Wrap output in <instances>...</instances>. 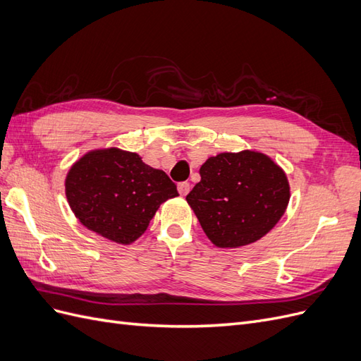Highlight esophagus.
<instances>
[{
  "label": "esophagus",
  "instance_id": "34e87169",
  "mask_svg": "<svg viewBox=\"0 0 361 361\" xmlns=\"http://www.w3.org/2000/svg\"><path fill=\"white\" fill-rule=\"evenodd\" d=\"M178 191L180 195H187L190 192V183L188 182H180L178 185Z\"/></svg>",
  "mask_w": 361,
  "mask_h": 361
}]
</instances>
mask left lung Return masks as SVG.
Instances as JSON below:
<instances>
[{"label": "left lung", "instance_id": "obj_1", "mask_svg": "<svg viewBox=\"0 0 361 361\" xmlns=\"http://www.w3.org/2000/svg\"><path fill=\"white\" fill-rule=\"evenodd\" d=\"M187 202L206 236L220 248L248 245L265 236L289 203L286 174L264 154H220L200 167Z\"/></svg>", "mask_w": 361, "mask_h": 361}]
</instances>
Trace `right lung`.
Instances as JSON below:
<instances>
[{
	"label": "right lung",
	"mask_w": 361,
	"mask_h": 361,
	"mask_svg": "<svg viewBox=\"0 0 361 361\" xmlns=\"http://www.w3.org/2000/svg\"><path fill=\"white\" fill-rule=\"evenodd\" d=\"M176 195V185L166 173L118 149L90 152L66 178V197L76 218L118 244L134 243L159 204Z\"/></svg>",
	"instance_id": "add662e5"
}]
</instances>
